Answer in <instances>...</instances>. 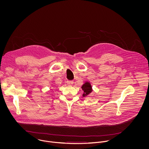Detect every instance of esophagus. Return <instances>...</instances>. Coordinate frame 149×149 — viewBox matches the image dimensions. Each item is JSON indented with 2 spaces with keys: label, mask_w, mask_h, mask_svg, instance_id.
I'll use <instances>...</instances> for the list:
<instances>
[{
  "label": "esophagus",
  "mask_w": 149,
  "mask_h": 149,
  "mask_svg": "<svg viewBox=\"0 0 149 149\" xmlns=\"http://www.w3.org/2000/svg\"><path fill=\"white\" fill-rule=\"evenodd\" d=\"M67 85H69V86H71V85H73V81H69V80H68V81H67Z\"/></svg>",
  "instance_id": "1"
}]
</instances>
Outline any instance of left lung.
Here are the masks:
<instances>
[{"label":"left lung","instance_id":"left-lung-1","mask_svg":"<svg viewBox=\"0 0 149 149\" xmlns=\"http://www.w3.org/2000/svg\"><path fill=\"white\" fill-rule=\"evenodd\" d=\"M81 89L84 91V93L83 94V97L87 96L88 95L91 94L93 91L92 86L90 82H88V81H86L85 83L82 85Z\"/></svg>","mask_w":149,"mask_h":149}]
</instances>
